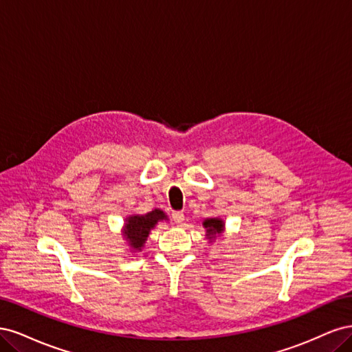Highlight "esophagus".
I'll use <instances>...</instances> for the list:
<instances>
[{"label": "esophagus", "instance_id": "34e87169", "mask_svg": "<svg viewBox=\"0 0 352 352\" xmlns=\"http://www.w3.org/2000/svg\"><path fill=\"white\" fill-rule=\"evenodd\" d=\"M172 219H173V221L176 223V225H182L184 220H185L184 211H173L172 212Z\"/></svg>", "mask_w": 352, "mask_h": 352}]
</instances>
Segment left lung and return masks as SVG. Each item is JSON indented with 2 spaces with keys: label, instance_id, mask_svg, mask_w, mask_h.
Listing matches in <instances>:
<instances>
[{
  "label": "left lung",
  "instance_id": "obj_1",
  "mask_svg": "<svg viewBox=\"0 0 352 352\" xmlns=\"http://www.w3.org/2000/svg\"><path fill=\"white\" fill-rule=\"evenodd\" d=\"M202 226L207 230V238L211 241H214L217 235H221V232L225 230V221L221 219H207L202 223Z\"/></svg>",
  "mask_w": 352,
  "mask_h": 352
}]
</instances>
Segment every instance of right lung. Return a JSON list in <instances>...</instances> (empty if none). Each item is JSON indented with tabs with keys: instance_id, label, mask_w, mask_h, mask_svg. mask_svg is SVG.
I'll return each mask as SVG.
<instances>
[{
	"instance_id": "1",
	"label": "right lung",
	"mask_w": 352,
	"mask_h": 352,
	"mask_svg": "<svg viewBox=\"0 0 352 352\" xmlns=\"http://www.w3.org/2000/svg\"><path fill=\"white\" fill-rule=\"evenodd\" d=\"M162 220H167L166 212L157 208L146 212V214H132L127 217L123 233L131 248L133 251H141L151 229H154L157 223Z\"/></svg>"
}]
</instances>
